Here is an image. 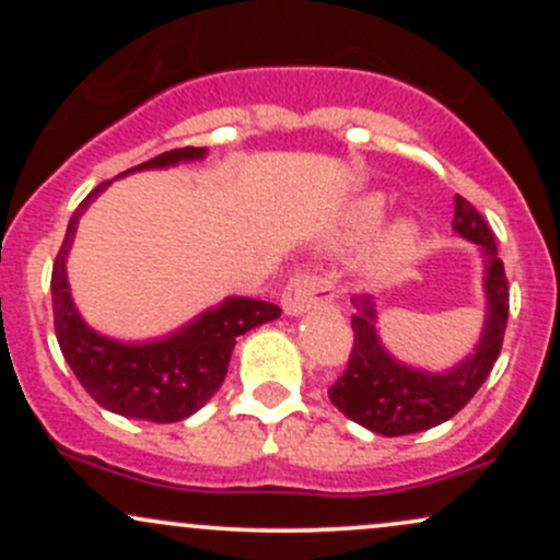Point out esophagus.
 <instances>
[{"instance_id":"esophagus-1","label":"esophagus","mask_w":560,"mask_h":560,"mask_svg":"<svg viewBox=\"0 0 560 560\" xmlns=\"http://www.w3.org/2000/svg\"><path fill=\"white\" fill-rule=\"evenodd\" d=\"M337 298V289L329 276L316 271H298L287 281L284 292H281V307L289 316H300V313L311 311V307L329 305Z\"/></svg>"}]
</instances>
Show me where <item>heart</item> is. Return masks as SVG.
<instances>
[{
    "label": "heart",
    "instance_id": "1",
    "mask_svg": "<svg viewBox=\"0 0 560 560\" xmlns=\"http://www.w3.org/2000/svg\"><path fill=\"white\" fill-rule=\"evenodd\" d=\"M384 213H387V202L382 195L358 199L350 213V236H369L382 223ZM416 240H419V226L413 221H397L395 226H389L374 249V260H371L374 271H389L400 266L413 253Z\"/></svg>",
    "mask_w": 560,
    "mask_h": 560
}]
</instances>
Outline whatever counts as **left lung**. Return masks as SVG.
<instances>
[{
  "label": "left lung",
  "instance_id": "obj_1",
  "mask_svg": "<svg viewBox=\"0 0 560 560\" xmlns=\"http://www.w3.org/2000/svg\"><path fill=\"white\" fill-rule=\"evenodd\" d=\"M453 229L487 258V324L481 339L464 363L447 374L408 369L384 352L376 337V305L369 294H355L352 350L342 376L329 387V400L361 427L384 436L416 434L453 419L490 376L503 347L508 324V279L490 223L468 199L455 195Z\"/></svg>",
  "mask_w": 560,
  "mask_h": 560
}]
</instances>
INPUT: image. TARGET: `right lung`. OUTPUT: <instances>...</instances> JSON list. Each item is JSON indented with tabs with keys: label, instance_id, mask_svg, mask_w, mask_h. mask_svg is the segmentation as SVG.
I'll use <instances>...</instances> for the list:
<instances>
[{
	"label": "right lung",
	"instance_id": "right-lung-1",
	"mask_svg": "<svg viewBox=\"0 0 560 560\" xmlns=\"http://www.w3.org/2000/svg\"><path fill=\"white\" fill-rule=\"evenodd\" d=\"M199 158H205V147H182V150H171L147 160L126 173L165 168V165H176L182 160ZM107 184L110 182L89 191V197L70 215L66 240L55 258L52 307L57 342H60L62 355L81 387L102 408L141 421H184L197 413L223 384L236 337L266 320L279 318L281 307L266 300L229 298L223 305L202 313L189 326H184L182 331L150 345L113 342V339L100 337L89 329L70 300L66 258L81 213Z\"/></svg>",
	"mask_w": 560,
	"mask_h": 560
}]
</instances>
